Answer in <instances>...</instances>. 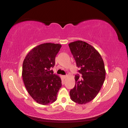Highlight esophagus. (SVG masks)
I'll list each match as a JSON object with an SVG mask.
<instances>
[{
	"instance_id": "1",
	"label": "esophagus",
	"mask_w": 128,
	"mask_h": 128,
	"mask_svg": "<svg viewBox=\"0 0 128 128\" xmlns=\"http://www.w3.org/2000/svg\"><path fill=\"white\" fill-rule=\"evenodd\" d=\"M67 75H64V76H63V77H64V78H66V77H67Z\"/></svg>"
}]
</instances>
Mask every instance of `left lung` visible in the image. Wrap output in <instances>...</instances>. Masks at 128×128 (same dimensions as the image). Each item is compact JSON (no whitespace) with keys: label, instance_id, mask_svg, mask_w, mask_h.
<instances>
[{"label":"left lung","instance_id":"obj_1","mask_svg":"<svg viewBox=\"0 0 128 128\" xmlns=\"http://www.w3.org/2000/svg\"><path fill=\"white\" fill-rule=\"evenodd\" d=\"M69 47L80 68L82 75L75 76L76 84L70 91L71 99L74 102L83 104L89 102L96 96L103 85L106 78L104 60L94 47L81 40L70 42Z\"/></svg>","mask_w":128,"mask_h":128}]
</instances>
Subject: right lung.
<instances>
[{
    "instance_id": "1",
    "label": "right lung",
    "mask_w": 128,
    "mask_h": 128,
    "mask_svg": "<svg viewBox=\"0 0 128 128\" xmlns=\"http://www.w3.org/2000/svg\"><path fill=\"white\" fill-rule=\"evenodd\" d=\"M60 44L44 43L29 52L24 60L22 76L28 92L38 104L49 105L57 100L61 87L60 76L54 74L55 57Z\"/></svg>"
}]
</instances>
